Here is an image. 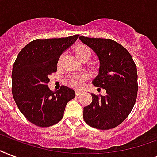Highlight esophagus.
<instances>
[{"instance_id": "obj_1", "label": "esophagus", "mask_w": 157, "mask_h": 157, "mask_svg": "<svg viewBox=\"0 0 157 157\" xmlns=\"http://www.w3.org/2000/svg\"><path fill=\"white\" fill-rule=\"evenodd\" d=\"M81 94V91L80 90H76V96H78V95H80Z\"/></svg>"}]
</instances>
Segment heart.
Here are the masks:
<instances>
[{"label": "heart", "mask_w": 157, "mask_h": 157, "mask_svg": "<svg viewBox=\"0 0 157 157\" xmlns=\"http://www.w3.org/2000/svg\"><path fill=\"white\" fill-rule=\"evenodd\" d=\"M86 53H90L89 48H87L86 47H79L76 50V57L80 58L82 57L83 55L86 54ZM87 78V75L85 73H78L74 74L72 76H71L67 81V83L71 87H73L76 89H80L83 86L84 81H86Z\"/></svg>", "instance_id": "b5f03b06"}]
</instances>
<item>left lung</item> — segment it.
Listing matches in <instances>:
<instances>
[{
    "mask_svg": "<svg viewBox=\"0 0 157 157\" xmlns=\"http://www.w3.org/2000/svg\"><path fill=\"white\" fill-rule=\"evenodd\" d=\"M79 39L97 55L99 74L92 83L107 93L105 96L91 93V104L84 107V120L94 128H113L125 120L137 100L136 65L128 51L112 39L84 36Z\"/></svg>",
    "mask_w": 157,
    "mask_h": 157,
    "instance_id": "1",
    "label": "left lung"
}]
</instances>
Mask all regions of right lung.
Returning <instances> with one entry per match:
<instances>
[{"label": "right lung", "mask_w": 157, "mask_h": 157, "mask_svg": "<svg viewBox=\"0 0 157 157\" xmlns=\"http://www.w3.org/2000/svg\"><path fill=\"white\" fill-rule=\"evenodd\" d=\"M78 37L35 39L18 54L12 70V94L20 112L36 126L46 128L58 123L67 102L76 95L65 86L52 91L48 83L50 74L57 71L60 56Z\"/></svg>", "instance_id": "add662e5"}]
</instances>
